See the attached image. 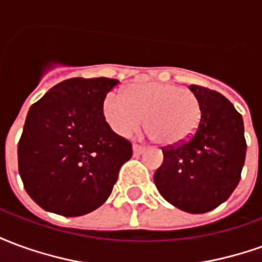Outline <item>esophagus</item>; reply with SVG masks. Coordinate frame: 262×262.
<instances>
[{"instance_id":"34e87169","label":"esophagus","mask_w":262,"mask_h":262,"mask_svg":"<svg viewBox=\"0 0 262 262\" xmlns=\"http://www.w3.org/2000/svg\"><path fill=\"white\" fill-rule=\"evenodd\" d=\"M146 151V146H140V144H133V154L135 156H140L142 153Z\"/></svg>"}]
</instances>
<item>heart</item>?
Segmentation results:
<instances>
[{"label": "heart", "instance_id": "heart-1", "mask_svg": "<svg viewBox=\"0 0 262 262\" xmlns=\"http://www.w3.org/2000/svg\"><path fill=\"white\" fill-rule=\"evenodd\" d=\"M103 119L119 136L127 137L143 125L150 135L165 146L180 144L196 130L202 106L187 88L150 82L127 86L123 95L111 92L102 103Z\"/></svg>", "mask_w": 262, "mask_h": 262}]
</instances>
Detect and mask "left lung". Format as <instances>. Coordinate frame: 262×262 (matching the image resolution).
<instances>
[{"label":"left lung","mask_w":262,"mask_h":262,"mask_svg":"<svg viewBox=\"0 0 262 262\" xmlns=\"http://www.w3.org/2000/svg\"><path fill=\"white\" fill-rule=\"evenodd\" d=\"M202 106L196 130L180 144L161 147L164 161L154 184L181 210L205 213L230 196L242 178L247 143L242 115L213 90L189 85Z\"/></svg>","instance_id":"left-lung-1"}]
</instances>
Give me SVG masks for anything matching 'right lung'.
<instances>
[{
    "mask_svg": "<svg viewBox=\"0 0 262 262\" xmlns=\"http://www.w3.org/2000/svg\"><path fill=\"white\" fill-rule=\"evenodd\" d=\"M114 78H70L29 109L18 143V168L26 192L45 210L82 216L102 205L132 143L103 119Z\"/></svg>",
    "mask_w": 262,
    "mask_h": 262,
    "instance_id": "right-lung-1",
    "label": "right lung"
}]
</instances>
